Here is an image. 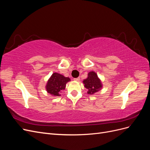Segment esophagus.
Listing matches in <instances>:
<instances>
[{"instance_id": "esophagus-1", "label": "esophagus", "mask_w": 150, "mask_h": 150, "mask_svg": "<svg viewBox=\"0 0 150 150\" xmlns=\"http://www.w3.org/2000/svg\"><path fill=\"white\" fill-rule=\"evenodd\" d=\"M74 80L75 81H79L80 80V78H74Z\"/></svg>"}]
</instances>
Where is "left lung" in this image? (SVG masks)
Segmentation results:
<instances>
[{
    "mask_svg": "<svg viewBox=\"0 0 150 150\" xmlns=\"http://www.w3.org/2000/svg\"><path fill=\"white\" fill-rule=\"evenodd\" d=\"M84 87L88 89V94H93L100 90L103 85L96 72L91 71L88 74V78L83 81Z\"/></svg>",
    "mask_w": 150,
    "mask_h": 150,
    "instance_id": "1",
    "label": "left lung"
}]
</instances>
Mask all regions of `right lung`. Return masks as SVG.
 Returning <instances> with one entry per match:
<instances>
[{
  "instance_id": "1",
  "label": "right lung",
  "mask_w": 150,
  "mask_h": 150,
  "mask_svg": "<svg viewBox=\"0 0 150 150\" xmlns=\"http://www.w3.org/2000/svg\"><path fill=\"white\" fill-rule=\"evenodd\" d=\"M70 81L69 78L54 72L47 81L46 86L47 92L52 96H60L61 92L65 89L66 83Z\"/></svg>"
}]
</instances>
